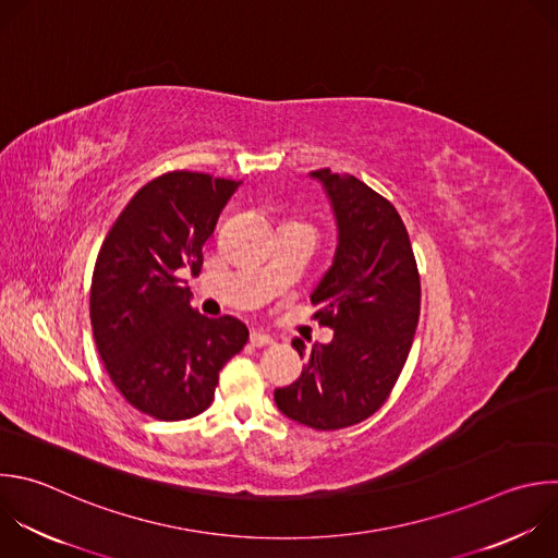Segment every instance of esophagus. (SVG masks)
<instances>
[{"label":"esophagus","instance_id":"34e87169","mask_svg":"<svg viewBox=\"0 0 558 558\" xmlns=\"http://www.w3.org/2000/svg\"><path fill=\"white\" fill-rule=\"evenodd\" d=\"M250 341H252V345H256V348L274 343L271 335H267V332H263V330H254V332H252V337H250Z\"/></svg>","mask_w":558,"mask_h":558}]
</instances>
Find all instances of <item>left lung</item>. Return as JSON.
Segmentation results:
<instances>
[{
	"instance_id": "obj_1",
	"label": "left lung",
	"mask_w": 558,
	"mask_h": 558,
	"mask_svg": "<svg viewBox=\"0 0 558 558\" xmlns=\"http://www.w3.org/2000/svg\"><path fill=\"white\" fill-rule=\"evenodd\" d=\"M322 181L337 221V250L311 302L315 319L335 330L315 343L298 381L274 392L291 421L343 429L373 416L390 397L408 361L421 315V276L397 208L352 174L330 168ZM304 356V341L293 339Z\"/></svg>"
}]
</instances>
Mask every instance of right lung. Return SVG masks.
Wrapping results in <instances>:
<instances>
[{"label": "right lung", "mask_w": 558, "mask_h": 558, "mask_svg": "<svg viewBox=\"0 0 558 558\" xmlns=\"http://www.w3.org/2000/svg\"><path fill=\"white\" fill-rule=\"evenodd\" d=\"M239 181L172 170L133 195L94 267L89 315L96 348L120 395L157 421H185L215 399L219 369L243 350L247 326L206 317L183 276H197L204 245Z\"/></svg>", "instance_id": "obj_1"}]
</instances>
